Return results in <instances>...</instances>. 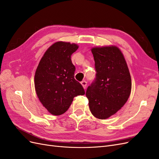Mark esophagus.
<instances>
[{"label": "esophagus", "mask_w": 159, "mask_h": 159, "mask_svg": "<svg viewBox=\"0 0 159 159\" xmlns=\"http://www.w3.org/2000/svg\"><path fill=\"white\" fill-rule=\"evenodd\" d=\"M81 84L82 85V86H83V88H84V89H85L86 88V86H87V82H86L85 81H82L81 82Z\"/></svg>", "instance_id": "1"}]
</instances>
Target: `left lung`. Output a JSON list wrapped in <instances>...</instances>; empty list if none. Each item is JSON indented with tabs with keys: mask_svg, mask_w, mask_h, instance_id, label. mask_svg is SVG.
<instances>
[{
	"mask_svg": "<svg viewBox=\"0 0 159 159\" xmlns=\"http://www.w3.org/2000/svg\"><path fill=\"white\" fill-rule=\"evenodd\" d=\"M95 79L86 91L89 107L94 117L107 119L121 109L131 91V78L125 59L117 46L91 48Z\"/></svg>",
	"mask_w": 159,
	"mask_h": 159,
	"instance_id": "left-lung-1",
	"label": "left lung"
}]
</instances>
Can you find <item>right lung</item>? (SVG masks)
<instances>
[{
  "label": "right lung",
  "instance_id": "add662e5",
  "mask_svg": "<svg viewBox=\"0 0 159 159\" xmlns=\"http://www.w3.org/2000/svg\"><path fill=\"white\" fill-rule=\"evenodd\" d=\"M78 47L74 43H54L46 51L36 70L37 96L43 106L54 115L64 113L74 97L85 94L82 85L74 78L75 68L71 60Z\"/></svg>",
  "mask_w": 159,
  "mask_h": 159
}]
</instances>
